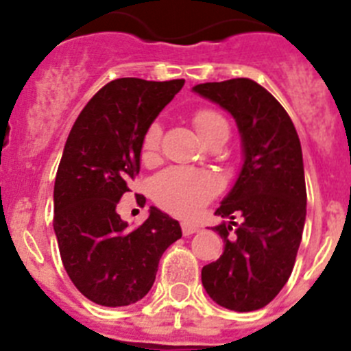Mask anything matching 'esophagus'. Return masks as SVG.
<instances>
[{
  "label": "esophagus",
  "mask_w": 351,
  "mask_h": 351,
  "mask_svg": "<svg viewBox=\"0 0 351 351\" xmlns=\"http://www.w3.org/2000/svg\"><path fill=\"white\" fill-rule=\"evenodd\" d=\"M182 234L184 235H193L198 232V225H193L190 221H182Z\"/></svg>",
  "instance_id": "34e87169"
}]
</instances>
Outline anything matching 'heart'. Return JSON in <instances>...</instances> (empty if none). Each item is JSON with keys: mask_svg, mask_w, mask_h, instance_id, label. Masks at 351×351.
Returning a JSON list of instances; mask_svg holds the SVG:
<instances>
[{"mask_svg": "<svg viewBox=\"0 0 351 351\" xmlns=\"http://www.w3.org/2000/svg\"><path fill=\"white\" fill-rule=\"evenodd\" d=\"M193 125L198 135L204 138L216 128L226 126L225 119L213 110H198L193 116ZM161 128L149 126L142 144V158L151 161L160 147ZM219 190L218 179L213 173L188 167H170L153 179L151 193L165 210L178 216H193L202 209Z\"/></svg>", "mask_w": 351, "mask_h": 351, "instance_id": "1", "label": "heart"}]
</instances>
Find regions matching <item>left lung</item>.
I'll list each match as a JSON object with an SVG mask.
<instances>
[{
	"instance_id": "8db88e82",
	"label": "left lung",
	"mask_w": 351,
	"mask_h": 351,
	"mask_svg": "<svg viewBox=\"0 0 351 351\" xmlns=\"http://www.w3.org/2000/svg\"><path fill=\"white\" fill-rule=\"evenodd\" d=\"M193 91L235 119L243 167L216 214L223 255L204 265L210 299L232 311L267 306L287 285L306 221V181L299 135L281 104L251 79L206 82ZM235 215L243 223L237 225ZM236 228L234 229L233 226Z\"/></svg>"
}]
</instances>
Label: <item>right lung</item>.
Masks as SVG:
<instances>
[{
    "label": "right lung",
    "instance_id": "add662e5",
    "mask_svg": "<svg viewBox=\"0 0 351 351\" xmlns=\"http://www.w3.org/2000/svg\"><path fill=\"white\" fill-rule=\"evenodd\" d=\"M184 79H117L93 96L64 144L54 182V232L64 271L84 297L107 308L141 300L181 225L156 207L130 230L116 207L141 170L145 132Z\"/></svg>",
    "mask_w": 351,
    "mask_h": 351
}]
</instances>
